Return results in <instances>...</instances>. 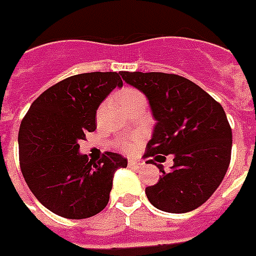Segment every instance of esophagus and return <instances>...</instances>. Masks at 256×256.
Masks as SVG:
<instances>
[{"label":"esophagus","instance_id":"obj_1","mask_svg":"<svg viewBox=\"0 0 256 256\" xmlns=\"http://www.w3.org/2000/svg\"><path fill=\"white\" fill-rule=\"evenodd\" d=\"M128 164H130V167H139L140 163L136 162V160H130V162H128Z\"/></svg>","mask_w":256,"mask_h":256}]
</instances>
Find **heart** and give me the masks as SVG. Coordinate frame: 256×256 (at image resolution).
<instances>
[{"mask_svg": "<svg viewBox=\"0 0 256 256\" xmlns=\"http://www.w3.org/2000/svg\"><path fill=\"white\" fill-rule=\"evenodd\" d=\"M140 97H143V96H142L138 90H134V89H124L122 92L118 93V98H120L121 104L128 102V101H132V100L140 98ZM122 148H126V150L130 148V143L122 144Z\"/></svg>", "mask_w": 256, "mask_h": 256, "instance_id": "b5f03b06", "label": "heart"}]
</instances>
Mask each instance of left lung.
Returning <instances> with one entry per match:
<instances>
[{"label": "left lung", "instance_id": "left-lung-1", "mask_svg": "<svg viewBox=\"0 0 256 256\" xmlns=\"http://www.w3.org/2000/svg\"><path fill=\"white\" fill-rule=\"evenodd\" d=\"M120 76L147 97L156 121L146 156L159 163L162 176L146 188L147 198L163 212L197 209L216 192L230 166L232 130L224 109L184 76L140 71ZM167 154L174 158L170 172L160 164Z\"/></svg>", "mask_w": 256, "mask_h": 256}]
</instances>
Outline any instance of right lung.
Returning a JSON list of instances; mask_svg holds the SVG:
<instances>
[{"instance_id": "add662e5", "label": "right lung", "mask_w": 256, "mask_h": 256, "mask_svg": "<svg viewBox=\"0 0 256 256\" xmlns=\"http://www.w3.org/2000/svg\"><path fill=\"white\" fill-rule=\"evenodd\" d=\"M116 88L122 80L114 71L68 76L40 94L21 121V172L34 197L58 216L80 220L101 212L114 172L128 164L116 152L98 162L80 152V140L96 130L97 109Z\"/></svg>"}]
</instances>
